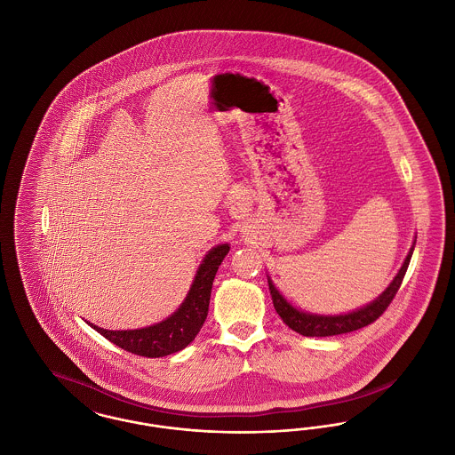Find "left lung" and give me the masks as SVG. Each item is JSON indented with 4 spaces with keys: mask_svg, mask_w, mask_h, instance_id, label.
<instances>
[{
    "mask_svg": "<svg viewBox=\"0 0 455 455\" xmlns=\"http://www.w3.org/2000/svg\"><path fill=\"white\" fill-rule=\"evenodd\" d=\"M412 251H414V245H412L411 251L408 252L397 276L386 288V291L380 297H377L373 302L368 303V305L355 310V312L343 314V315H317V314L300 312L284 300V297L276 290V286L273 284L271 278H267L273 305H275L278 315L282 317L283 323L288 325L290 329L297 331L299 334H302V336L323 338V336H336V334H345V332L362 329L365 325L371 324L373 321H377L386 312V308L389 307V303L395 297V293H397V290L403 283V278L408 271Z\"/></svg>",
    "mask_w": 455,
    "mask_h": 455,
    "instance_id": "1",
    "label": "left lung"
}]
</instances>
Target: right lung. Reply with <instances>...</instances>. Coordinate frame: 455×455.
Here are the masks:
<instances>
[{
	"instance_id": "right-lung-1",
	"label": "right lung",
	"mask_w": 455,
	"mask_h": 455,
	"mask_svg": "<svg viewBox=\"0 0 455 455\" xmlns=\"http://www.w3.org/2000/svg\"><path fill=\"white\" fill-rule=\"evenodd\" d=\"M228 251V243H221L206 254L196 273L195 282L186 300L165 321L134 331H108L90 323L88 324L116 347L140 356L160 358L184 349L195 339L206 321L218 266L225 259Z\"/></svg>"
}]
</instances>
